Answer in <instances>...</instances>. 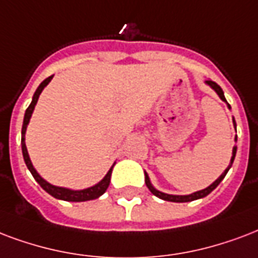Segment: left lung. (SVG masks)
<instances>
[{"label":"left lung","instance_id":"1","mask_svg":"<svg viewBox=\"0 0 258 258\" xmlns=\"http://www.w3.org/2000/svg\"><path fill=\"white\" fill-rule=\"evenodd\" d=\"M206 82H207L208 85L211 86L212 89L215 90L216 93H218V96H219V97H221L222 100H223V101H226L225 94H223V90H222L221 86L218 85L216 82L211 81V80H207V81H206ZM227 105H229V104H227ZM229 108H230V105H229ZM233 121H234V127H235V120H234V119H233ZM235 139H237V138H235ZM235 153H237V146H234V149H233V157H231V162H230L229 168L226 169L225 172L222 173L221 177H219L218 180H215V181L212 182L211 185L207 186L206 189L198 190V192H195V194L185 195V196H178V195H168V194H164V192H160V190H157V189H155V188H154V186L151 185V182H150V180H149V176H147V173H145V182H146L147 188L150 189L151 194L155 195V196H157V198H160V199L166 200V202H174V203H185V202H192V200L202 199V198H204V196H207L208 194H211L212 190L215 189L216 186L219 185V182H221L222 180L225 178L226 173L229 172V169L231 168V165H233L234 158H235Z\"/></svg>","mask_w":258,"mask_h":258}]
</instances>
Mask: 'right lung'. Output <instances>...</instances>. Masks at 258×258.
Returning <instances> with one entry per match:
<instances>
[{
  "label": "right lung",
  "instance_id": "right-lung-1",
  "mask_svg": "<svg viewBox=\"0 0 258 258\" xmlns=\"http://www.w3.org/2000/svg\"><path fill=\"white\" fill-rule=\"evenodd\" d=\"M52 77L54 76L46 78V80L39 85V88H37L35 94H33L32 103L29 104V107L27 108V111H25L24 121H23V128H21V149H23V157H24L25 165H27V168L29 169V172L32 173L33 178L39 182V185L42 186L43 189L46 190V192H48L51 196L56 198V199L66 200V202H86V200L97 199L98 196H101V195L107 190L108 185H109V182H111L112 168L109 169V172L107 173V176L104 177L103 180L98 182V184H96L94 186H90V188H86V189H82V190H72V189H66V188H60V186L51 185L50 182H47L46 180H43L42 177L39 176V173L35 170V168L32 166V162H31V160H29L28 151H27V146H25V131H27V125H28L29 119H31V115H32L33 109H35V105H36L37 103V98H39V96H40V93H42V90L46 88V85H48V82L52 80Z\"/></svg>",
  "mask_w": 258,
  "mask_h": 258
}]
</instances>
